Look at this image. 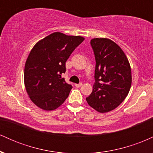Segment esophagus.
I'll use <instances>...</instances> for the list:
<instances>
[{"label": "esophagus", "mask_w": 153, "mask_h": 153, "mask_svg": "<svg viewBox=\"0 0 153 153\" xmlns=\"http://www.w3.org/2000/svg\"><path fill=\"white\" fill-rule=\"evenodd\" d=\"M82 85V84L81 83V82H80V83H79V84H75V86L76 87V88H79V87H81Z\"/></svg>", "instance_id": "34e87169"}]
</instances>
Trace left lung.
<instances>
[{
	"label": "left lung",
	"mask_w": 153,
	"mask_h": 153,
	"mask_svg": "<svg viewBox=\"0 0 153 153\" xmlns=\"http://www.w3.org/2000/svg\"><path fill=\"white\" fill-rule=\"evenodd\" d=\"M96 58L93 91L86 101L99 113L117 108L125 99L131 85V67L117 44L107 38L91 40Z\"/></svg>",
	"instance_id": "obj_1"
}]
</instances>
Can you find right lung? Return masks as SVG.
Segmentation results:
<instances>
[{"label": "right lung", "mask_w": 153, "mask_h": 153, "mask_svg": "<svg viewBox=\"0 0 153 153\" xmlns=\"http://www.w3.org/2000/svg\"><path fill=\"white\" fill-rule=\"evenodd\" d=\"M85 38L54 32L37 42L24 68V85L31 101L45 111L59 107L69 96L72 85L61 75L65 62Z\"/></svg>", "instance_id": "1"}]
</instances>
